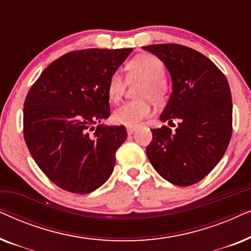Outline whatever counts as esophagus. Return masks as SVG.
<instances>
[{"instance_id": "1", "label": "esophagus", "mask_w": 251, "mask_h": 251, "mask_svg": "<svg viewBox=\"0 0 251 251\" xmlns=\"http://www.w3.org/2000/svg\"><path fill=\"white\" fill-rule=\"evenodd\" d=\"M135 131H136V128H133V126H128V128H126V132H128V135H132Z\"/></svg>"}]
</instances>
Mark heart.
I'll return each instance as SVG.
<instances>
[{
    "mask_svg": "<svg viewBox=\"0 0 251 251\" xmlns=\"http://www.w3.org/2000/svg\"><path fill=\"white\" fill-rule=\"evenodd\" d=\"M129 77L145 81L140 91L142 98H151L154 101H161L166 95L167 84L163 81L166 67L159 58L153 54H140L128 64ZM126 83L119 72L112 74L107 83V95L112 101H119L125 92ZM152 112L149 100L129 101L114 112L113 119L119 125L135 126L147 118Z\"/></svg>",
    "mask_w": 251,
    "mask_h": 251,
    "instance_id": "obj_1",
    "label": "heart"
}]
</instances>
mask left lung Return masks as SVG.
Returning a JSON list of instances; mask_svg holds the SVG:
<instances>
[{
    "label": "left lung",
    "mask_w": 251,
    "mask_h": 251,
    "mask_svg": "<svg viewBox=\"0 0 251 251\" xmlns=\"http://www.w3.org/2000/svg\"><path fill=\"white\" fill-rule=\"evenodd\" d=\"M143 49L169 72L173 91L160 120L176 126L152 129L147 156L164 179L190 186L217 166L229 144L233 106L228 82L209 58L191 48L152 44Z\"/></svg>",
    "instance_id": "1"
}]
</instances>
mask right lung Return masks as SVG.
Wrapping results in <instances>:
<instances>
[{
    "instance_id": "right-lung-1",
    "label": "right lung",
    "mask_w": 251,
    "mask_h": 251,
    "mask_svg": "<svg viewBox=\"0 0 251 251\" xmlns=\"http://www.w3.org/2000/svg\"><path fill=\"white\" fill-rule=\"evenodd\" d=\"M132 49H85L51 63L24 104V138L37 166L65 191L88 194L111 177L123 126L111 114L107 83Z\"/></svg>"
}]
</instances>
